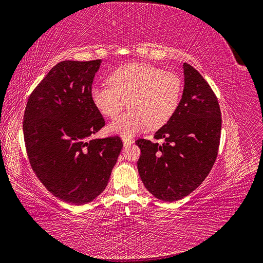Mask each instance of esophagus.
I'll list each match as a JSON object with an SVG mask.
<instances>
[{
    "instance_id": "obj_1",
    "label": "esophagus",
    "mask_w": 263,
    "mask_h": 263,
    "mask_svg": "<svg viewBox=\"0 0 263 263\" xmlns=\"http://www.w3.org/2000/svg\"><path fill=\"white\" fill-rule=\"evenodd\" d=\"M122 142H123V145H124V146H128V145L133 144V140L128 139V138H122Z\"/></svg>"
}]
</instances>
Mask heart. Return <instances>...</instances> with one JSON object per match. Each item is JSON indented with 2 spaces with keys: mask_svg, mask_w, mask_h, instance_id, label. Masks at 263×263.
Instances as JSON below:
<instances>
[{
  "mask_svg": "<svg viewBox=\"0 0 263 263\" xmlns=\"http://www.w3.org/2000/svg\"><path fill=\"white\" fill-rule=\"evenodd\" d=\"M109 86H93L91 100L103 116L115 118L125 105L130 109L108 125L111 133L130 138L145 126L158 129L176 112L182 94L179 74L147 64H129L112 71Z\"/></svg>",
  "mask_w": 263,
  "mask_h": 263,
  "instance_id": "obj_1",
  "label": "heart"
}]
</instances>
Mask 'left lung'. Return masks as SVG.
Returning a JSON list of instances; mask_svg holds the SVG:
<instances>
[{
    "instance_id": "left-lung-1",
    "label": "left lung",
    "mask_w": 263,
    "mask_h": 263,
    "mask_svg": "<svg viewBox=\"0 0 263 263\" xmlns=\"http://www.w3.org/2000/svg\"><path fill=\"white\" fill-rule=\"evenodd\" d=\"M184 90L176 112L154 138L159 145L140 139L138 170L153 195L177 201L196 190L212 169L221 135V111L217 96L202 76L183 64Z\"/></svg>"
}]
</instances>
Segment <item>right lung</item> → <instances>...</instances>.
I'll return each mask as SVG.
<instances>
[{"mask_svg": "<svg viewBox=\"0 0 263 263\" xmlns=\"http://www.w3.org/2000/svg\"><path fill=\"white\" fill-rule=\"evenodd\" d=\"M101 60L55 65L29 97L24 139L29 161L48 192L84 205L108 184L122 148L119 137L93 139L105 125L91 100Z\"/></svg>", "mask_w": 263, "mask_h": 263, "instance_id": "right-lung-1", "label": "right lung"}]
</instances>
